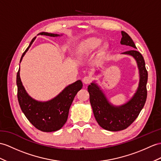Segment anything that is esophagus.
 <instances>
[{
  "instance_id": "34e87169",
  "label": "esophagus",
  "mask_w": 161,
  "mask_h": 161,
  "mask_svg": "<svg viewBox=\"0 0 161 161\" xmlns=\"http://www.w3.org/2000/svg\"><path fill=\"white\" fill-rule=\"evenodd\" d=\"M83 82L84 84H90L92 82V78L90 76H85L83 78Z\"/></svg>"
}]
</instances>
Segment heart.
Here are the masks:
<instances>
[{"instance_id": "1", "label": "heart", "mask_w": 161, "mask_h": 161, "mask_svg": "<svg viewBox=\"0 0 161 161\" xmlns=\"http://www.w3.org/2000/svg\"><path fill=\"white\" fill-rule=\"evenodd\" d=\"M102 42V40L97 37H90L80 41L76 47V55L79 58H85L90 55L94 50L97 49ZM108 50L107 44L101 46L97 54V58H103Z\"/></svg>"}]
</instances>
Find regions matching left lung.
<instances>
[{
    "mask_svg": "<svg viewBox=\"0 0 161 161\" xmlns=\"http://www.w3.org/2000/svg\"><path fill=\"white\" fill-rule=\"evenodd\" d=\"M121 44L136 48L135 43L126 32L121 31ZM123 54H130L134 57L139 69V87L130 100L121 107H114L108 103L96 84L92 83L87 88L90 103L97 122L102 128L110 131H119L127 128L139 115L147 98V71L142 54L135 49Z\"/></svg>",
    "mask_w": 161,
    "mask_h": 161,
    "instance_id": "1",
    "label": "left lung"
}]
</instances>
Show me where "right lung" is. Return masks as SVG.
Here are the masks:
<instances>
[{
	"label": "right lung",
	"instance_id": "1",
	"mask_svg": "<svg viewBox=\"0 0 161 161\" xmlns=\"http://www.w3.org/2000/svg\"><path fill=\"white\" fill-rule=\"evenodd\" d=\"M38 35L50 37L59 36V35L42 32ZM35 37L28 48L23 53L20 62L25 53L35 40ZM16 83L18 87V100L25 115L30 122L38 130L42 132H54L59 130L68 119L69 109L78 91L83 87L79 80L65 87L64 91L50 101L38 102L31 97L25 89L19 77V68L17 72Z\"/></svg>",
	"mask_w": 161,
	"mask_h": 161
}]
</instances>
